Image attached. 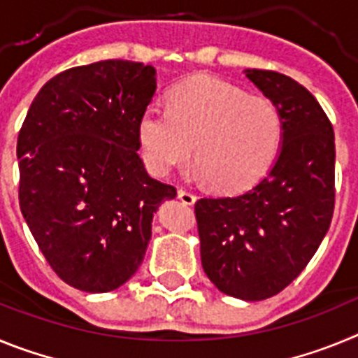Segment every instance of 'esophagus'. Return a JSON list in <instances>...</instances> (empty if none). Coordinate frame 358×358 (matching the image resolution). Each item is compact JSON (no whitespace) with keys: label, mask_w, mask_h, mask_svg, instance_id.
<instances>
[{"label":"esophagus","mask_w":358,"mask_h":358,"mask_svg":"<svg viewBox=\"0 0 358 358\" xmlns=\"http://www.w3.org/2000/svg\"><path fill=\"white\" fill-rule=\"evenodd\" d=\"M177 197H179V201H181L182 204H188V206H192L195 202V195L192 194V192H188V189H177Z\"/></svg>","instance_id":"34e87169"}]
</instances>
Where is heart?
<instances>
[{
  "label": "heart",
  "instance_id": "obj_1",
  "mask_svg": "<svg viewBox=\"0 0 358 358\" xmlns=\"http://www.w3.org/2000/svg\"><path fill=\"white\" fill-rule=\"evenodd\" d=\"M136 136L152 176H169L195 156L201 176L215 188L242 192L273 169L285 123L271 98L199 75L170 91L169 109L145 107Z\"/></svg>",
  "mask_w": 358,
  "mask_h": 358
}]
</instances>
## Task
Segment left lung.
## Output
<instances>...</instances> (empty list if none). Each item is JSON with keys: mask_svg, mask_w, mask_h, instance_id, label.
Masks as SVG:
<instances>
[{"mask_svg": "<svg viewBox=\"0 0 358 358\" xmlns=\"http://www.w3.org/2000/svg\"><path fill=\"white\" fill-rule=\"evenodd\" d=\"M285 123L273 169L252 188L195 202L202 268L220 292L262 301L290 285L327 235L335 202V138L314 94L287 75L245 69Z\"/></svg>", "mask_w": 358, "mask_h": 358, "instance_id": "obj_1", "label": "left lung"}]
</instances>
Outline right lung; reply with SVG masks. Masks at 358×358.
I'll return each mask as SVG.
<instances>
[{
  "label": "right lung",
  "mask_w": 358,
  "mask_h": 358,
  "mask_svg": "<svg viewBox=\"0 0 358 358\" xmlns=\"http://www.w3.org/2000/svg\"><path fill=\"white\" fill-rule=\"evenodd\" d=\"M156 87L143 62L66 69L41 87L19 131L21 213L57 276L84 292L134 276L154 213L177 195L138 154V120Z\"/></svg>",
  "instance_id": "right-lung-1"
}]
</instances>
